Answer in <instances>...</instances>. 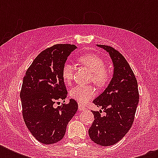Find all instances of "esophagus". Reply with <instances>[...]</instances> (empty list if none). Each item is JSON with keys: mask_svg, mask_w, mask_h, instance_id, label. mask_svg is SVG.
I'll list each match as a JSON object with an SVG mask.
<instances>
[{"mask_svg": "<svg viewBox=\"0 0 158 158\" xmlns=\"http://www.w3.org/2000/svg\"><path fill=\"white\" fill-rule=\"evenodd\" d=\"M79 110H80V111H82V110H86V108L84 107V106L83 105H80V104H79Z\"/></svg>", "mask_w": 158, "mask_h": 158, "instance_id": "34e87169", "label": "esophagus"}]
</instances>
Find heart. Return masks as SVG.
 Returning a JSON list of instances; mask_svg holds the SVG:
<instances>
[{"instance_id": "b5f03b06", "label": "heart", "mask_w": 158, "mask_h": 158, "mask_svg": "<svg viewBox=\"0 0 158 158\" xmlns=\"http://www.w3.org/2000/svg\"><path fill=\"white\" fill-rule=\"evenodd\" d=\"M79 61L86 65L92 72V80L98 86H103L108 81V74L106 70V63L101 57L94 54L83 55ZM74 75V67L71 63L65 62L62 67V78L65 84H69ZM95 94L93 87L87 85H76L69 90V96L79 104L87 103Z\"/></svg>"}]
</instances>
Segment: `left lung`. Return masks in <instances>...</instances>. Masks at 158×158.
<instances>
[{"label":"left lung","instance_id":"obj_1","mask_svg":"<svg viewBox=\"0 0 158 158\" xmlns=\"http://www.w3.org/2000/svg\"><path fill=\"white\" fill-rule=\"evenodd\" d=\"M109 54L113 64V75L106 89L94 100L106 115L92 112L94 121L89 130L92 141L101 146L115 144L130 130L139 103L138 83L130 64L111 47L97 45Z\"/></svg>","mask_w":158,"mask_h":158}]
</instances>
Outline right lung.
Listing matches in <instances>:
<instances>
[{
    "label": "right lung",
    "instance_id": "right-lung-1",
    "mask_svg": "<svg viewBox=\"0 0 158 158\" xmlns=\"http://www.w3.org/2000/svg\"><path fill=\"white\" fill-rule=\"evenodd\" d=\"M75 49L76 46L70 44L46 49L34 59L23 77L20 93L23 120L33 137L43 144L60 141L78 110L74 99L58 107L53 106L68 94L62 67Z\"/></svg>",
    "mask_w": 158,
    "mask_h": 158
}]
</instances>
